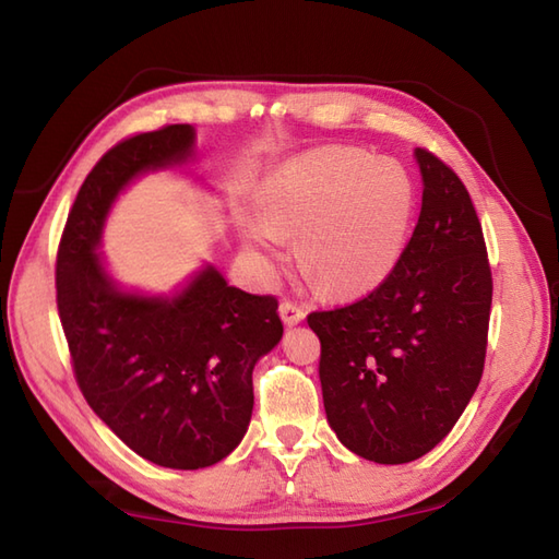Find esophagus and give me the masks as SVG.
Instances as JSON below:
<instances>
[{
	"instance_id": "esophagus-1",
	"label": "esophagus",
	"mask_w": 559,
	"mask_h": 559,
	"mask_svg": "<svg viewBox=\"0 0 559 559\" xmlns=\"http://www.w3.org/2000/svg\"><path fill=\"white\" fill-rule=\"evenodd\" d=\"M278 311H281V319L288 323V326H295V323H300L305 319V314H307L305 307H300V305L293 302V300H283Z\"/></svg>"
}]
</instances>
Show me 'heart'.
Returning a JSON list of instances; mask_svg holds the SVG:
<instances>
[{"instance_id":"1","label":"heart","mask_w":559,"mask_h":559,"mask_svg":"<svg viewBox=\"0 0 559 559\" xmlns=\"http://www.w3.org/2000/svg\"><path fill=\"white\" fill-rule=\"evenodd\" d=\"M414 200L412 178L397 162L357 147H323L264 180L259 218L271 236H300V269L319 293L357 295L400 262Z\"/></svg>"}]
</instances>
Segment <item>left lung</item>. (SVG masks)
<instances>
[{
  "instance_id": "1",
  "label": "left lung",
  "mask_w": 559,
  "mask_h": 559,
  "mask_svg": "<svg viewBox=\"0 0 559 559\" xmlns=\"http://www.w3.org/2000/svg\"><path fill=\"white\" fill-rule=\"evenodd\" d=\"M421 214L376 288L311 311L329 424L355 455L419 460L462 417L484 373L492 276L481 221L460 176L417 150Z\"/></svg>"
}]
</instances>
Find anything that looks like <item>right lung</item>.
<instances>
[{
	"label": "right lung",
	"instance_id": "1",
	"mask_svg": "<svg viewBox=\"0 0 559 559\" xmlns=\"http://www.w3.org/2000/svg\"><path fill=\"white\" fill-rule=\"evenodd\" d=\"M188 123L126 138L83 180L57 250V309L75 383L123 443L168 469H202L242 440L252 369L281 341L274 295L233 288L206 266L174 300L114 288L95 252L119 190L147 168L183 162Z\"/></svg>",
	"mask_w": 559,
	"mask_h": 559
}]
</instances>
